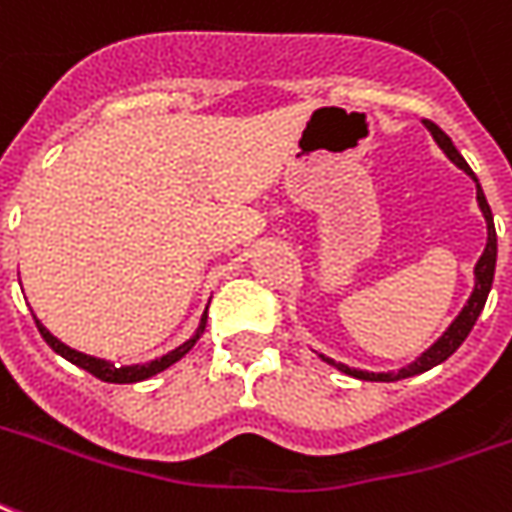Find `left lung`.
Listing matches in <instances>:
<instances>
[{
  "mask_svg": "<svg viewBox=\"0 0 512 512\" xmlns=\"http://www.w3.org/2000/svg\"><path fill=\"white\" fill-rule=\"evenodd\" d=\"M424 127L432 132V138H435V144L441 146L443 155L449 157L452 163H455L457 169H463L471 177V180L477 182V202H480L482 216H485V227H488V241H485V249H482L480 260H477V266H474V288H471V296H468V302L463 305V310L457 313L455 321L441 332V338L427 346L421 355L413 360V363H407L399 371H363V368H352L346 366V363H338V360H332L327 355H318L324 363H330L343 374H349V377H357V380H368V382H396V380H405V377H416V374H424V371H430L438 363H443L446 357H452L457 352V346L466 341L471 327L477 324V318H480L482 307H485V299H488V293H491L493 285V271H496V227H493V213L491 205H488V199L482 194L480 180H477V174L471 171L463 155L457 152L455 144H452V138L446 135V132L438 127V124H432V121H424Z\"/></svg>",
  "mask_w": 512,
  "mask_h": 512,
  "instance_id": "8db88e82",
  "label": "left lung"
}]
</instances>
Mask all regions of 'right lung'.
Listing matches in <instances>:
<instances>
[{"label":"right lung","mask_w":512,"mask_h":512,"mask_svg":"<svg viewBox=\"0 0 512 512\" xmlns=\"http://www.w3.org/2000/svg\"><path fill=\"white\" fill-rule=\"evenodd\" d=\"M35 324H38V330H41V335H44V341L55 349L57 355L66 357L69 363H74V366L85 368L88 374H94L96 380L102 382H116V385H127V382H144L149 380V377H155V374H160V371H166L169 366H174L177 360H182V357L188 355L191 349H194V343L199 341V335L205 332V324H207V310L202 313V318H199V327H196V332L188 338L185 343H180L177 349H171V352H166V355L155 357V360H149V363H132V366H113L110 360H102V357H94V355H85V352H77V349H71V346H66V343L60 341V338H55L52 332L46 330L44 324L35 318Z\"/></svg>","instance_id":"add662e5"}]
</instances>
